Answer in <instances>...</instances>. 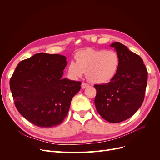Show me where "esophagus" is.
<instances>
[{
	"label": "esophagus",
	"instance_id": "obj_1",
	"mask_svg": "<svg viewBox=\"0 0 160 160\" xmlns=\"http://www.w3.org/2000/svg\"><path fill=\"white\" fill-rule=\"evenodd\" d=\"M89 86V84L85 83H82V84H81V88H82V89H85V88H88Z\"/></svg>",
	"mask_w": 160,
	"mask_h": 160
}]
</instances>
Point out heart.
<instances>
[{"mask_svg":"<svg viewBox=\"0 0 160 160\" xmlns=\"http://www.w3.org/2000/svg\"><path fill=\"white\" fill-rule=\"evenodd\" d=\"M76 62L71 61L67 71L73 79L86 77L92 83L105 84L112 80L117 74L120 65V58L112 50L105 51L87 49L76 53Z\"/></svg>","mask_w":160,"mask_h":160,"instance_id":"b5f03b06","label":"heart"}]
</instances>
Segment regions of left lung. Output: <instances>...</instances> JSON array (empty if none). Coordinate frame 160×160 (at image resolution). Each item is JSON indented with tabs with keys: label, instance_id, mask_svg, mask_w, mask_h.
Masks as SVG:
<instances>
[{
	"label": "left lung",
	"instance_id": "1",
	"mask_svg": "<svg viewBox=\"0 0 160 160\" xmlns=\"http://www.w3.org/2000/svg\"><path fill=\"white\" fill-rule=\"evenodd\" d=\"M120 58L117 74L110 82L95 85L97 111L110 123H119L135 114L144 99L148 71L142 59L119 42L110 45Z\"/></svg>",
	"mask_w": 160,
	"mask_h": 160
}]
</instances>
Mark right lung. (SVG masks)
Returning <instances> with one entry per match:
<instances>
[{
  "instance_id": "1",
  "label": "right lung",
  "mask_w": 160,
  "mask_h": 160,
  "mask_svg": "<svg viewBox=\"0 0 160 160\" xmlns=\"http://www.w3.org/2000/svg\"><path fill=\"white\" fill-rule=\"evenodd\" d=\"M66 59L63 55L40 52L21 61L14 70L10 81L14 104L37 126L61 124L81 89V82L62 78Z\"/></svg>"
}]
</instances>
